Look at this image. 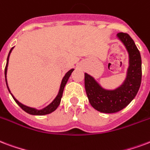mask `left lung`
Returning a JSON list of instances; mask_svg holds the SVG:
<instances>
[{"label":"left lung","instance_id":"left-lung-1","mask_svg":"<svg viewBox=\"0 0 150 150\" xmlns=\"http://www.w3.org/2000/svg\"><path fill=\"white\" fill-rule=\"evenodd\" d=\"M117 37L129 55V67L122 83L115 89H106L85 73V89L91 105L98 111L106 114L120 111L128 106L137 95L142 82V58L134 41L127 33H117Z\"/></svg>","mask_w":150,"mask_h":150}]
</instances>
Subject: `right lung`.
<instances>
[{"label": "right lung", "instance_id": "right-lung-1", "mask_svg": "<svg viewBox=\"0 0 150 150\" xmlns=\"http://www.w3.org/2000/svg\"><path fill=\"white\" fill-rule=\"evenodd\" d=\"M14 48V47H12L11 50H10L9 53H8V58H7V63H6V66H5V70H4V75H5V82H6V85H7L8 90V91L11 94V95L13 96V99L15 100L17 104H18V106L21 108L23 110H24L25 112H27L28 114H29V115H48V114H51V113H52L53 111H55V110L57 109V107L59 106V105L60 104V101H61V98L63 96V92H64V86L67 84V82L68 80V79L71 75L72 71H74V68H72V69L69 70L67 72L65 75L64 76V78L62 79V82H61L60 84V87H59V90L58 92V95H56V97L54 98V100L52 102V103L48 104L47 106H45L44 108H42L40 110L36 109V108H33V107H30V106H25L24 104H22L21 103H20L17 99H16V98L14 97L13 95V94L11 93L9 90V87L8 86V82H7V71H8V59H9V56L10 54L12 52V51Z\"/></svg>", "mask_w": 150, "mask_h": 150}]
</instances>
